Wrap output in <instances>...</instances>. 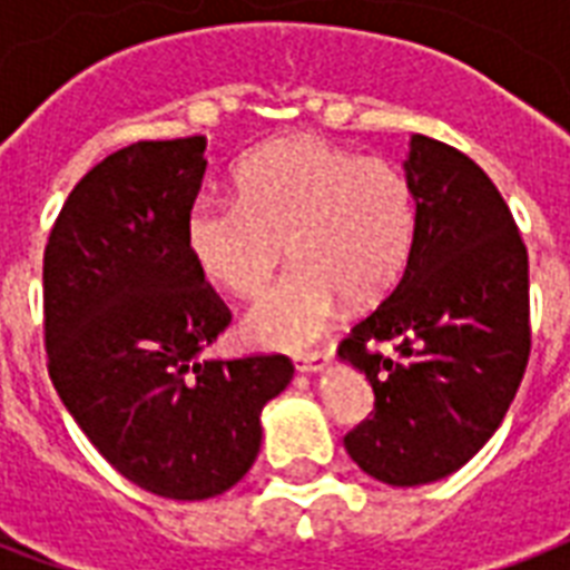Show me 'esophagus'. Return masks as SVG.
<instances>
[{
    "label": "esophagus",
    "mask_w": 570,
    "mask_h": 570,
    "mask_svg": "<svg viewBox=\"0 0 570 570\" xmlns=\"http://www.w3.org/2000/svg\"><path fill=\"white\" fill-rule=\"evenodd\" d=\"M326 363H330V354H326V351H315V354L294 356V368H297L299 374H317V372H324Z\"/></svg>",
    "instance_id": "obj_1"
}]
</instances>
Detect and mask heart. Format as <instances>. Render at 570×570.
I'll return each instance as SVG.
<instances>
[{"label":"heart","mask_w":570,"mask_h":570,"mask_svg":"<svg viewBox=\"0 0 570 570\" xmlns=\"http://www.w3.org/2000/svg\"><path fill=\"white\" fill-rule=\"evenodd\" d=\"M237 198L198 196L184 240L207 279L258 297L288 240L294 271L249 308L244 333L267 347H306L342 297L368 303L392 288L416 232V196L386 157H360L312 134L271 139L235 169Z\"/></svg>","instance_id":"b5f03b06"}]
</instances>
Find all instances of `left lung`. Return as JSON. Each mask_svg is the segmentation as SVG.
<instances>
[{
	"label": "left lung",
	"mask_w": 570,
	"mask_h": 570,
	"mask_svg": "<svg viewBox=\"0 0 570 570\" xmlns=\"http://www.w3.org/2000/svg\"><path fill=\"white\" fill-rule=\"evenodd\" d=\"M416 196L407 267L342 338L374 413L345 436L363 473L392 488L452 475L500 428L529 363V255L509 205L466 154L410 136ZM392 341L399 361L368 352Z\"/></svg>",
	"instance_id": "obj_1"
}]
</instances>
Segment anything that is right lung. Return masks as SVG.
<instances>
[{"mask_svg": "<svg viewBox=\"0 0 570 570\" xmlns=\"http://www.w3.org/2000/svg\"><path fill=\"white\" fill-rule=\"evenodd\" d=\"M207 139L136 142L100 160L43 249L50 381L118 473L166 500H207L249 473L288 356L202 360L232 312L184 240Z\"/></svg>", "mask_w": 570, "mask_h": 570, "instance_id": "1", "label": "right lung"}]
</instances>
